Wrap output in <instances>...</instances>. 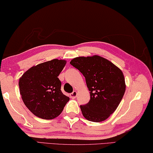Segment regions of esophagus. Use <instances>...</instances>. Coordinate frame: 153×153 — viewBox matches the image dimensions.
Returning a JSON list of instances; mask_svg holds the SVG:
<instances>
[{
    "mask_svg": "<svg viewBox=\"0 0 153 153\" xmlns=\"http://www.w3.org/2000/svg\"><path fill=\"white\" fill-rule=\"evenodd\" d=\"M77 96V91H74L71 94V97H72V99L76 98V97Z\"/></svg>",
    "mask_w": 153,
    "mask_h": 153,
    "instance_id": "obj_1",
    "label": "esophagus"
}]
</instances>
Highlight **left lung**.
Returning <instances> with one entry per match:
<instances>
[{"instance_id":"8db88e82","label":"left lung","mask_w":153,"mask_h":153,"mask_svg":"<svg viewBox=\"0 0 153 153\" xmlns=\"http://www.w3.org/2000/svg\"><path fill=\"white\" fill-rule=\"evenodd\" d=\"M70 64L83 74L90 91L89 102L80 106L83 117L93 122L105 121L117 108L126 91L121 70L96 55L75 57Z\"/></svg>"}]
</instances>
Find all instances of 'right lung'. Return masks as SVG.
Masks as SVG:
<instances>
[{"label":"right lung","instance_id":"add662e5","mask_svg":"<svg viewBox=\"0 0 153 153\" xmlns=\"http://www.w3.org/2000/svg\"><path fill=\"white\" fill-rule=\"evenodd\" d=\"M66 64L54 59L31 67L19 80V92L24 104L35 116L53 119L62 113L70 100L61 91L59 74Z\"/></svg>","mask_w":153,"mask_h":153}]
</instances>
